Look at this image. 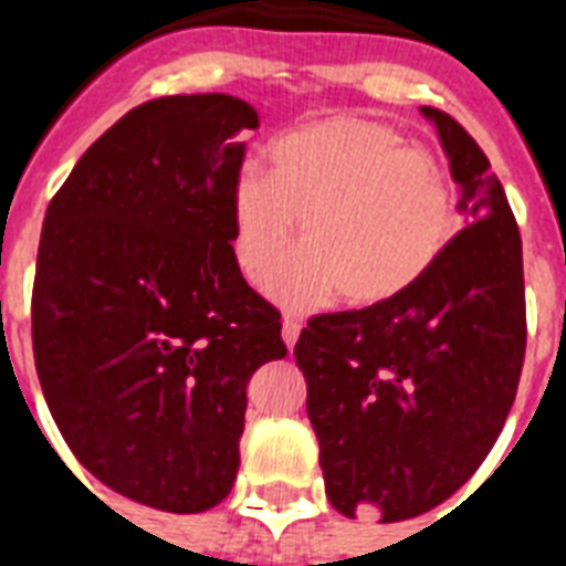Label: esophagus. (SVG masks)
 Wrapping results in <instances>:
<instances>
[{
    "mask_svg": "<svg viewBox=\"0 0 566 566\" xmlns=\"http://www.w3.org/2000/svg\"><path fill=\"white\" fill-rule=\"evenodd\" d=\"M300 332H302V323H300V317H296V314H284V319H282V337H284V344L291 346H296V337H300Z\"/></svg>",
    "mask_w": 566,
    "mask_h": 566,
    "instance_id": "esophagus-1",
    "label": "esophagus"
}]
</instances>
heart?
I'll use <instances>...</instances> for the list:
<instances>
[{
  "label": "heart",
  "mask_w": 566,
  "mask_h": 566,
  "mask_svg": "<svg viewBox=\"0 0 566 566\" xmlns=\"http://www.w3.org/2000/svg\"><path fill=\"white\" fill-rule=\"evenodd\" d=\"M270 161L273 172L243 164L231 181V252L240 273L261 282L300 229L305 247L270 279L284 305L305 308L337 287L353 305L394 300L426 279L455 238L447 167L387 123L314 119L275 137Z\"/></svg>",
  "instance_id": "1"
}]
</instances>
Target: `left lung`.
I'll return each instance as SVG.
<instances>
[{
    "label": "left lung",
    "instance_id": "1",
    "mask_svg": "<svg viewBox=\"0 0 566 566\" xmlns=\"http://www.w3.org/2000/svg\"><path fill=\"white\" fill-rule=\"evenodd\" d=\"M438 126L467 226L411 291L308 319L296 364L332 505L378 523L449 500L500 438L526 355L523 243L482 146Z\"/></svg>",
    "mask_w": 566,
    "mask_h": 566
}]
</instances>
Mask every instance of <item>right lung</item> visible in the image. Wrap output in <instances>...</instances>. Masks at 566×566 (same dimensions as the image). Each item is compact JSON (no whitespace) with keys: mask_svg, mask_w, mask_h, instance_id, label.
<instances>
[{"mask_svg":"<svg viewBox=\"0 0 566 566\" xmlns=\"http://www.w3.org/2000/svg\"><path fill=\"white\" fill-rule=\"evenodd\" d=\"M258 114L226 93L119 117L46 208L31 346L46 405L99 482L196 514L229 496L247 385L284 358L282 314L231 252V181Z\"/></svg>","mask_w":566,"mask_h":566,"instance_id":"add662e5","label":"right lung"}]
</instances>
